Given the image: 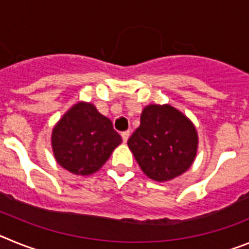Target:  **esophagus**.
<instances>
[{"mask_svg": "<svg viewBox=\"0 0 249 249\" xmlns=\"http://www.w3.org/2000/svg\"><path fill=\"white\" fill-rule=\"evenodd\" d=\"M121 136H122L123 142H124V143H126L127 141H128V137H129V131H124V132H122V133H121Z\"/></svg>", "mask_w": 249, "mask_h": 249, "instance_id": "34e87169", "label": "esophagus"}]
</instances>
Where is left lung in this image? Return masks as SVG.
Here are the masks:
<instances>
[{"label": "left lung", "mask_w": 249, "mask_h": 249, "mask_svg": "<svg viewBox=\"0 0 249 249\" xmlns=\"http://www.w3.org/2000/svg\"><path fill=\"white\" fill-rule=\"evenodd\" d=\"M127 144L144 175L164 182L190 168L197 155L198 136L195 124L175 107L149 105Z\"/></svg>", "instance_id": "1"}]
</instances>
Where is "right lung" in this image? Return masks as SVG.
<instances>
[{"label":"right lung","instance_id":"1","mask_svg":"<svg viewBox=\"0 0 249 249\" xmlns=\"http://www.w3.org/2000/svg\"><path fill=\"white\" fill-rule=\"evenodd\" d=\"M51 142L59 166L73 175L89 176L106 163L122 138L92 103L78 102L53 127Z\"/></svg>","mask_w":249,"mask_h":249}]
</instances>
